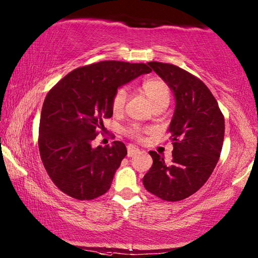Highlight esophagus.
Returning <instances> with one entry per match:
<instances>
[{"label":"esophagus","mask_w":258,"mask_h":258,"mask_svg":"<svg viewBox=\"0 0 258 258\" xmlns=\"http://www.w3.org/2000/svg\"><path fill=\"white\" fill-rule=\"evenodd\" d=\"M126 149H128V157H133L135 156L138 151H140V149L136 148L135 145L133 144H129L128 147H126Z\"/></svg>","instance_id":"obj_1"}]
</instances>
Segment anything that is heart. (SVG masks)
<instances>
[{"instance_id":"b5f03b06","label":"heart","mask_w":258,"mask_h":258,"mask_svg":"<svg viewBox=\"0 0 258 258\" xmlns=\"http://www.w3.org/2000/svg\"><path fill=\"white\" fill-rule=\"evenodd\" d=\"M141 89L144 92V94L148 96L152 106H167L170 101V87L165 81L160 79L158 77L147 78L141 83ZM126 102V92L124 88H118L114 93L113 98H111V110L114 114H118L124 109ZM123 133L126 136L135 138V140H141L142 137V126L132 123V124L126 125L123 128Z\"/></svg>"}]
</instances>
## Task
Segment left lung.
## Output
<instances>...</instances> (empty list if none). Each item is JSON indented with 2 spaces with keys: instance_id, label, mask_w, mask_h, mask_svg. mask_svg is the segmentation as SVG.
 Listing matches in <instances>:
<instances>
[{
  "instance_id": "8db88e82",
  "label": "left lung",
  "mask_w": 258,
  "mask_h": 258,
  "mask_svg": "<svg viewBox=\"0 0 258 258\" xmlns=\"http://www.w3.org/2000/svg\"><path fill=\"white\" fill-rule=\"evenodd\" d=\"M170 86L175 110L167 133L172 141V162L150 151L152 166L143 178L147 191L165 201H180L203 187L220 158L225 117L214 95L199 78L166 62L149 61Z\"/></svg>"
}]
</instances>
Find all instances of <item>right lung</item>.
<instances>
[{
    "instance_id": "add662e5",
    "label": "right lung",
    "mask_w": 258,
    "mask_h": 258,
    "mask_svg": "<svg viewBox=\"0 0 258 258\" xmlns=\"http://www.w3.org/2000/svg\"><path fill=\"white\" fill-rule=\"evenodd\" d=\"M147 64L103 60L78 67L58 81L44 100L39 122L40 159L53 184L77 200H93L110 188L126 155L125 145L92 148L113 115L111 98L120 86L150 73Z\"/></svg>"
}]
</instances>
